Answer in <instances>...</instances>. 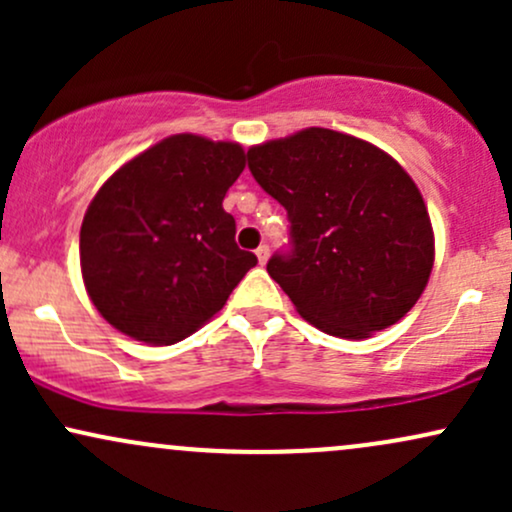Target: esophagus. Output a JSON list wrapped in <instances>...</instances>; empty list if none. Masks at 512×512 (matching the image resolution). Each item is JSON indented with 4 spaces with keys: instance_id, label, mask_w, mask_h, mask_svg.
I'll return each instance as SVG.
<instances>
[{
    "instance_id": "34e87169",
    "label": "esophagus",
    "mask_w": 512,
    "mask_h": 512,
    "mask_svg": "<svg viewBox=\"0 0 512 512\" xmlns=\"http://www.w3.org/2000/svg\"><path fill=\"white\" fill-rule=\"evenodd\" d=\"M255 252H257V260H260V264H267V260H269V245H260V248H257Z\"/></svg>"
}]
</instances>
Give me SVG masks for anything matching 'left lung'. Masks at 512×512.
<instances>
[{"label":"left lung","mask_w":512,"mask_h":512,"mask_svg":"<svg viewBox=\"0 0 512 512\" xmlns=\"http://www.w3.org/2000/svg\"><path fill=\"white\" fill-rule=\"evenodd\" d=\"M248 168L289 214L291 250L267 272L298 315L332 337L368 339L414 308L436 248L424 197L395 158L308 127L252 146Z\"/></svg>","instance_id":"1"}]
</instances>
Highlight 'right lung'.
Returning a JSON list of instances; mask_svg holds the SVG:
<instances>
[{
	"label": "right lung",
	"mask_w": 512,
	"mask_h": 512,
	"mask_svg": "<svg viewBox=\"0 0 512 512\" xmlns=\"http://www.w3.org/2000/svg\"><path fill=\"white\" fill-rule=\"evenodd\" d=\"M243 168L240 144L173 134L103 182L81 223L79 257L88 298L115 330L175 344L226 305L257 264L223 211Z\"/></svg>",
	"instance_id": "1"
}]
</instances>
